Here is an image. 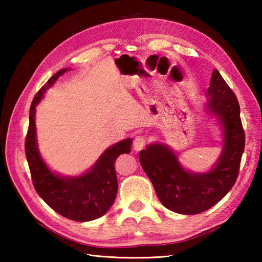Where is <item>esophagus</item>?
<instances>
[{
    "label": "esophagus",
    "mask_w": 262,
    "mask_h": 262,
    "mask_svg": "<svg viewBox=\"0 0 262 262\" xmlns=\"http://www.w3.org/2000/svg\"><path fill=\"white\" fill-rule=\"evenodd\" d=\"M146 145V138L143 136H137L135 137L134 143H133V147H134L135 152H140Z\"/></svg>",
    "instance_id": "esophagus-1"
}]
</instances>
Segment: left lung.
<instances>
[{"mask_svg":"<svg viewBox=\"0 0 262 262\" xmlns=\"http://www.w3.org/2000/svg\"><path fill=\"white\" fill-rule=\"evenodd\" d=\"M205 96L203 113L221 130V154L209 170L190 171L164 143H151L140 152L143 170L160 202L182 215L203 213L226 196L236 181L244 151L240 105L217 70L213 71Z\"/></svg>","mask_w":262,"mask_h":262,"instance_id":"obj_1","label":"left lung"}]
</instances>
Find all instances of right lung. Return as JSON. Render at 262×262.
<instances>
[{
    "instance_id": "add662e5",
    "label": "right lung",
    "mask_w": 262,
    "mask_h": 262,
    "mask_svg": "<svg viewBox=\"0 0 262 262\" xmlns=\"http://www.w3.org/2000/svg\"><path fill=\"white\" fill-rule=\"evenodd\" d=\"M70 70L58 71L33 98L26 140V157L33 187L43 202L66 219L89 222L103 216L115 203L118 190L115 162L119 155L130 153L133 138H125L105 148L96 163L81 174L64 176L49 168L38 148L36 107L48 89Z\"/></svg>"
}]
</instances>
